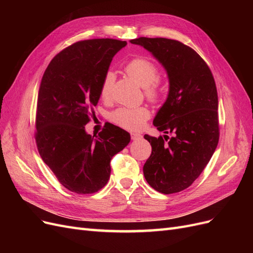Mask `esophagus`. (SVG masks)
Here are the masks:
<instances>
[{
	"instance_id": "esophagus-1",
	"label": "esophagus",
	"mask_w": 253,
	"mask_h": 253,
	"mask_svg": "<svg viewBox=\"0 0 253 253\" xmlns=\"http://www.w3.org/2000/svg\"><path fill=\"white\" fill-rule=\"evenodd\" d=\"M131 136H132V139L133 140H139V139L142 138V135L140 133H136V132L132 133Z\"/></svg>"
}]
</instances>
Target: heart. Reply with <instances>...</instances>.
<instances>
[{
	"label": "heart",
	"instance_id": "obj_1",
	"mask_svg": "<svg viewBox=\"0 0 253 253\" xmlns=\"http://www.w3.org/2000/svg\"><path fill=\"white\" fill-rule=\"evenodd\" d=\"M126 73L138 85L144 88V94L150 100L157 101L162 97V89L157 82L159 71L157 66L144 58H136L126 64ZM115 76L112 72L106 73L100 86V96L108 100L112 94ZM150 117V111L145 106L138 108H119L112 114V120L118 126L128 128H139Z\"/></svg>",
	"mask_w": 253,
	"mask_h": 253
}]
</instances>
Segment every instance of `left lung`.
I'll list each match as a JSON object with an SVG mask.
<instances>
[{
  "mask_svg": "<svg viewBox=\"0 0 253 253\" xmlns=\"http://www.w3.org/2000/svg\"><path fill=\"white\" fill-rule=\"evenodd\" d=\"M150 51L169 79V93L153 120L158 131L144 135L152 145L143 166L149 185L164 194L187 189L208 165L218 138V98L209 66L198 53L179 41L138 38L129 41Z\"/></svg>",
  "mask_w": 253,
  "mask_h": 253,
  "instance_id": "8db88e82",
  "label": "left lung"
}]
</instances>
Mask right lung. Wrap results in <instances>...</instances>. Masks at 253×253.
<instances>
[{
  "mask_svg": "<svg viewBox=\"0 0 253 253\" xmlns=\"http://www.w3.org/2000/svg\"><path fill=\"white\" fill-rule=\"evenodd\" d=\"M126 45L114 39L74 43L50 61L41 80L36 115L38 151L61 185L77 194L102 189L110 179L111 159L131 140L126 131L112 124L97 136L85 131L104 76Z\"/></svg>",
  "mask_w": 253,
  "mask_h": 253,
  "instance_id": "obj_1",
  "label": "right lung"
}]
</instances>
